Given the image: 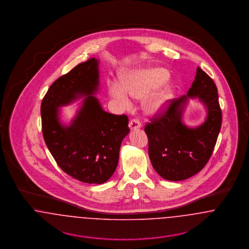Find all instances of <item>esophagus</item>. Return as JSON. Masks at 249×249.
<instances>
[{
	"label": "esophagus",
	"mask_w": 249,
	"mask_h": 249,
	"mask_svg": "<svg viewBox=\"0 0 249 249\" xmlns=\"http://www.w3.org/2000/svg\"><path fill=\"white\" fill-rule=\"evenodd\" d=\"M142 126L140 119H131L129 123V127L130 130H136V129H140Z\"/></svg>",
	"instance_id": "34e87169"
}]
</instances>
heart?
<instances>
[{
	"label": "heart",
	"instance_id": "heart-1",
	"mask_svg": "<svg viewBox=\"0 0 249 249\" xmlns=\"http://www.w3.org/2000/svg\"><path fill=\"white\" fill-rule=\"evenodd\" d=\"M168 78L169 72L162 68L133 71L122 76V88L117 83H110L108 85V89L110 94L116 98L123 107H127L130 106V100L124 93L125 92L131 98L141 99L151 90L165 83ZM172 95L173 91L169 86L160 89L148 98L145 103V110L150 114L159 113L164 108L168 101L172 98Z\"/></svg>",
	"mask_w": 249,
	"mask_h": 249
}]
</instances>
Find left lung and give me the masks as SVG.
Wrapping results in <instances>:
<instances>
[{
    "instance_id": "8db88e82",
    "label": "left lung",
    "mask_w": 249,
    "mask_h": 249,
    "mask_svg": "<svg viewBox=\"0 0 249 249\" xmlns=\"http://www.w3.org/2000/svg\"><path fill=\"white\" fill-rule=\"evenodd\" d=\"M188 97H199L208 108V119L190 129L180 121ZM222 123L218 93L213 79L200 67L187 95L169 100L144 127L148 155L155 171L164 179L181 181L198 174L213 153Z\"/></svg>"
}]
</instances>
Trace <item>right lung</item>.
<instances>
[{
  "instance_id": "1",
  "label": "right lung",
  "mask_w": 249,
  "mask_h": 249,
  "mask_svg": "<svg viewBox=\"0 0 249 249\" xmlns=\"http://www.w3.org/2000/svg\"><path fill=\"white\" fill-rule=\"evenodd\" d=\"M98 79V60L89 59L53 82L41 104L42 132L50 153L64 173L89 184H102L112 177L120 144L130 131L126 115L107 113L92 96ZM78 94L88 97L71 126L65 128L57 120V107Z\"/></svg>"
}]
</instances>
